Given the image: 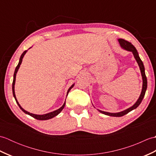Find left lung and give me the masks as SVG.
Listing matches in <instances>:
<instances>
[{
  "mask_svg": "<svg viewBox=\"0 0 156 156\" xmlns=\"http://www.w3.org/2000/svg\"><path fill=\"white\" fill-rule=\"evenodd\" d=\"M118 41L119 43V44H120V46L121 47V48H122L123 49H125V50H127L128 51H131V52H132V54H133L135 60H136L139 67H140V69L141 74L142 76V80H143V84H142V90H141V92L140 94V97L138 98L137 101L135 102V103L133 106H131V107H129L127 109H125V110H124V111L119 112H108L102 111L97 109V110L100 112H101V113L106 115H108V116H111V117H122V116L127 114L128 112L136 108L138 106L141 104L142 100H143V98H144L145 94V92H146V90H147V78H146V76H145V73L144 66L143 64V62L141 61V59H140V56H139V54H138L136 48H135L134 46L131 44V43H129L127 41H125V39H119Z\"/></svg>",
  "mask_w": 156,
  "mask_h": 156,
  "instance_id": "obj_1",
  "label": "left lung"
}]
</instances>
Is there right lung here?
Wrapping results in <instances>:
<instances>
[{
    "instance_id": "1",
    "label": "right lung",
    "mask_w": 156,
    "mask_h": 156,
    "mask_svg": "<svg viewBox=\"0 0 156 156\" xmlns=\"http://www.w3.org/2000/svg\"><path fill=\"white\" fill-rule=\"evenodd\" d=\"M30 48H29V49H30ZM27 50H26V51H25L23 52V54H21V57H20V59H19V64H18L17 66H16V67L15 72H14V76H13V81H12V87L13 97H14V98H15V101H16V103H17V105H19V108H21V110H22L23 112H24L25 114L30 115V116H31L32 117H34V118H35V119H37V120H41V121H43V120H48V119H50L54 118V117H55V116H57L58 114L60 113L61 111L63 110V108H64V107H65V105H66V101H65V102H64V105H63L60 108L57 109V110H55V111H52V112H48V113L44 114V115H37V114L31 113V112H28V111H25L24 108H23L21 107V106L20 105V104L19 103L17 99H16V95H15V84L16 73H17V72H18V70H19V68H20V66H21V64L22 61H23V57H24V55H25L26 53H27ZM74 84H73L71 86V87L69 88V89L68 90V92H67V95H66V96H68V92H69V90H70L73 87H74Z\"/></svg>"
}]
</instances>
